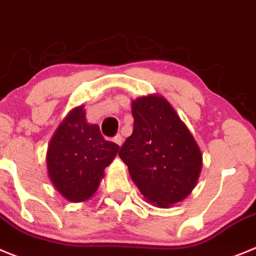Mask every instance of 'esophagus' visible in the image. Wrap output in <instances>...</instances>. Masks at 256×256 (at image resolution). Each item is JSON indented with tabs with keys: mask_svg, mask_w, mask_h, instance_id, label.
<instances>
[{
	"mask_svg": "<svg viewBox=\"0 0 256 256\" xmlns=\"http://www.w3.org/2000/svg\"><path fill=\"white\" fill-rule=\"evenodd\" d=\"M114 142H116V144H118L120 146H121V145H122V142H124V138H122V135H116V136H114Z\"/></svg>",
	"mask_w": 256,
	"mask_h": 256,
	"instance_id": "1",
	"label": "esophagus"
}]
</instances>
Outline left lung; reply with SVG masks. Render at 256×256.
Here are the masks:
<instances>
[{"label":"left lung","mask_w":256,"mask_h":256,"mask_svg":"<svg viewBox=\"0 0 256 256\" xmlns=\"http://www.w3.org/2000/svg\"><path fill=\"white\" fill-rule=\"evenodd\" d=\"M134 130L118 156L149 202L168 208L185 199L202 172V156L190 130L162 96L132 100Z\"/></svg>","instance_id":"8db88e82"}]
</instances>
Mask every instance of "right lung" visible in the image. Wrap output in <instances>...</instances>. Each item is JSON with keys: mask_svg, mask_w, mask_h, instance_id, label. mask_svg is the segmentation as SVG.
I'll return each instance as SVG.
<instances>
[{"mask_svg": "<svg viewBox=\"0 0 256 256\" xmlns=\"http://www.w3.org/2000/svg\"><path fill=\"white\" fill-rule=\"evenodd\" d=\"M120 146L107 142L100 126L86 122L84 107L74 108L54 134L47 150V170L56 190L68 202L94 194Z\"/></svg>", "mask_w": 256, "mask_h": 256, "instance_id": "1", "label": "right lung"}]
</instances>
